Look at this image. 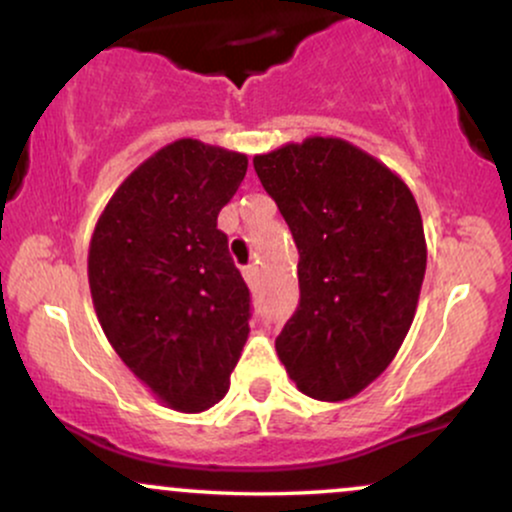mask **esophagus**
Here are the masks:
<instances>
[{
    "label": "esophagus",
    "mask_w": 512,
    "mask_h": 512,
    "mask_svg": "<svg viewBox=\"0 0 512 512\" xmlns=\"http://www.w3.org/2000/svg\"><path fill=\"white\" fill-rule=\"evenodd\" d=\"M243 276L245 281H248V286H255L257 279H260V269H257V264H248V267L243 269Z\"/></svg>",
    "instance_id": "34e87169"
}]
</instances>
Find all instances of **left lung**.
<instances>
[{
  "mask_svg": "<svg viewBox=\"0 0 512 512\" xmlns=\"http://www.w3.org/2000/svg\"><path fill=\"white\" fill-rule=\"evenodd\" d=\"M252 163L301 255V301L276 354L303 395L342 402L407 337L426 274L421 211L402 178L344 139L310 137Z\"/></svg>",
  "mask_w": 512,
  "mask_h": 512,
  "instance_id": "1",
  "label": "left lung"
}]
</instances>
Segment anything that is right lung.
<instances>
[{"label":"right lung","mask_w":512,"mask_h":512,"mask_svg":"<svg viewBox=\"0 0 512 512\" xmlns=\"http://www.w3.org/2000/svg\"><path fill=\"white\" fill-rule=\"evenodd\" d=\"M248 156L178 139L105 204L88 286L125 366L170 409L197 414L228 392L250 332V291L216 228Z\"/></svg>","instance_id":"add662e5"}]
</instances>
